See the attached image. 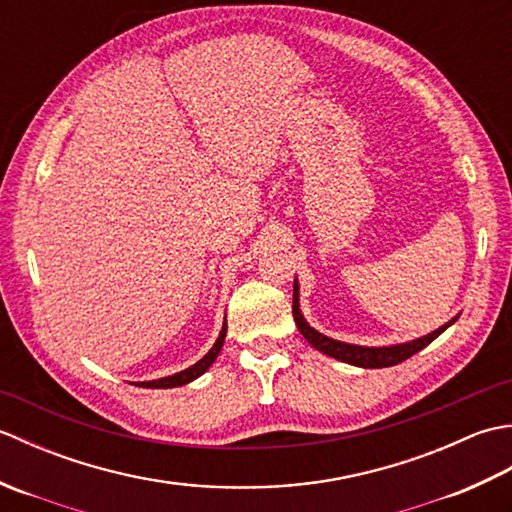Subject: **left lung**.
Listing matches in <instances>:
<instances>
[{"mask_svg": "<svg viewBox=\"0 0 512 512\" xmlns=\"http://www.w3.org/2000/svg\"><path fill=\"white\" fill-rule=\"evenodd\" d=\"M292 317H295V323L299 332L306 336V341L317 347L319 352L328 354L336 361H343V363H350L356 367H369V369H376V367H391V365H398L402 361H407L409 356H413L416 352H420L422 347H427L433 339H438V336L449 328V325L455 321H449L447 325H442L436 332H431L427 336H422V339H416L411 343H402V345H391V347H361V345H350V343H341V341H334L328 339V336H323L321 332H317L314 328L306 323L303 319V314L299 310V286L295 281V292H292Z\"/></svg>", "mask_w": 512, "mask_h": 512, "instance_id": "left-lung-1", "label": "left lung"}]
</instances>
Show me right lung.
<instances>
[{"mask_svg":"<svg viewBox=\"0 0 512 512\" xmlns=\"http://www.w3.org/2000/svg\"><path fill=\"white\" fill-rule=\"evenodd\" d=\"M224 336H226V323L224 328L220 332V336H217L215 345L209 350V354H206L204 358H200L198 363L191 365L189 369H184V372H178L173 376H167V378H160V380H149V383H136L138 387H154V389H167V387H180V385H187L191 383V380H195L198 376H202L206 369H209L213 365V361L217 358V354H220L222 345H224Z\"/></svg>","mask_w":512,"mask_h":512,"instance_id":"add662e5","label":"right lung"}]
</instances>
